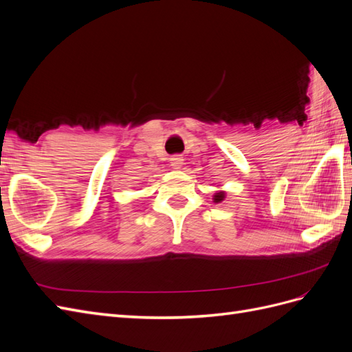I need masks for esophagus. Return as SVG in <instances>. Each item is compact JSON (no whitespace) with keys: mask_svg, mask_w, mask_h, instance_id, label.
<instances>
[{"mask_svg":"<svg viewBox=\"0 0 352 352\" xmlns=\"http://www.w3.org/2000/svg\"><path fill=\"white\" fill-rule=\"evenodd\" d=\"M170 166H172L173 168H180L184 166V157L173 155L172 158H170Z\"/></svg>","mask_w":352,"mask_h":352,"instance_id":"34e87169","label":"esophagus"}]
</instances>
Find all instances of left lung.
I'll return each instance as SVG.
<instances>
[{
	"instance_id": "left-lung-1",
	"label": "left lung",
	"mask_w": 352,
	"mask_h": 352,
	"mask_svg": "<svg viewBox=\"0 0 352 352\" xmlns=\"http://www.w3.org/2000/svg\"><path fill=\"white\" fill-rule=\"evenodd\" d=\"M212 199H214V202H221L223 199H225V192H217Z\"/></svg>"
}]
</instances>
